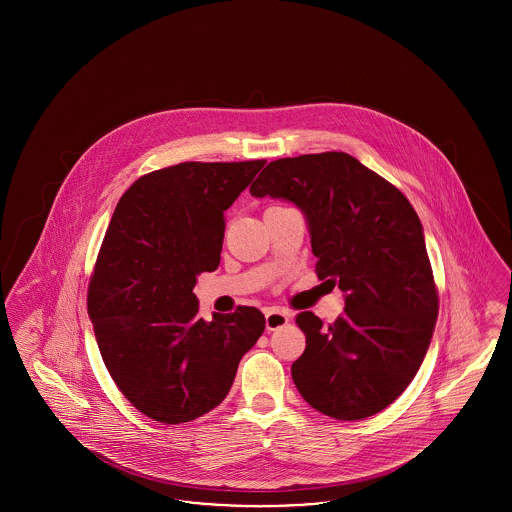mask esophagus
Listing matches in <instances>:
<instances>
[{"label":"esophagus","instance_id":"1","mask_svg":"<svg viewBox=\"0 0 512 512\" xmlns=\"http://www.w3.org/2000/svg\"><path fill=\"white\" fill-rule=\"evenodd\" d=\"M265 320H267V330H276V328L288 324L292 320V315L288 311H284V309L272 307V309H267Z\"/></svg>","mask_w":512,"mask_h":512}]
</instances>
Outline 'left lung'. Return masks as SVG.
<instances>
[{
	"label": "left lung",
	"instance_id": "1",
	"mask_svg": "<svg viewBox=\"0 0 512 512\" xmlns=\"http://www.w3.org/2000/svg\"><path fill=\"white\" fill-rule=\"evenodd\" d=\"M249 192L303 211L318 278L345 292L336 322L324 326L311 311L295 318L307 338L292 365L295 388L338 420L384 411L413 382L438 318V288L413 205L343 151L272 161Z\"/></svg>",
	"mask_w": 512,
	"mask_h": 512
}]
</instances>
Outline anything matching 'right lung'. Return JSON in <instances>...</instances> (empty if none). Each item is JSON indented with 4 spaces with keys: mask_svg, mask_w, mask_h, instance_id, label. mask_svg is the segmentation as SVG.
I'll return each instance as SVG.
<instances>
[{
    "mask_svg": "<svg viewBox=\"0 0 512 512\" xmlns=\"http://www.w3.org/2000/svg\"><path fill=\"white\" fill-rule=\"evenodd\" d=\"M265 159L180 163L144 174L121 197L88 286L101 359L149 418L182 424L228 395L265 330L255 307L199 318L197 274L220 263L224 211Z\"/></svg>",
    "mask_w": 512,
    "mask_h": 512,
    "instance_id": "obj_1",
    "label": "right lung"
}]
</instances>
